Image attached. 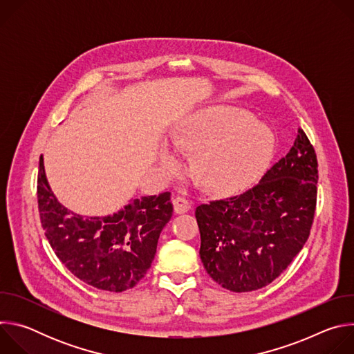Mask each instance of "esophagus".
I'll return each mask as SVG.
<instances>
[{
  "label": "esophagus",
  "mask_w": 354,
  "mask_h": 354,
  "mask_svg": "<svg viewBox=\"0 0 354 354\" xmlns=\"http://www.w3.org/2000/svg\"><path fill=\"white\" fill-rule=\"evenodd\" d=\"M190 210V201L185 197H175L174 198V212L176 214H183Z\"/></svg>",
  "instance_id": "obj_1"
}]
</instances>
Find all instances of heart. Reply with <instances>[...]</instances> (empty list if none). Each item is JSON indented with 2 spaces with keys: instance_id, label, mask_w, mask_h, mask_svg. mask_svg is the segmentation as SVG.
Segmentation results:
<instances>
[{
  "instance_id": "1",
  "label": "heart",
  "mask_w": 354,
  "mask_h": 354,
  "mask_svg": "<svg viewBox=\"0 0 354 354\" xmlns=\"http://www.w3.org/2000/svg\"><path fill=\"white\" fill-rule=\"evenodd\" d=\"M174 145L194 153L190 172L201 186L225 194L249 186L262 175L273 157L276 138L266 123L248 111L217 105L192 115L174 137ZM160 162L174 169L178 158L164 148Z\"/></svg>"
}]
</instances>
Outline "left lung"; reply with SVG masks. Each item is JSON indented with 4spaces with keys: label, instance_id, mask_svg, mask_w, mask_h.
<instances>
[{
    "label": "left lung",
    "instance_id": "8db88e82",
    "mask_svg": "<svg viewBox=\"0 0 354 354\" xmlns=\"http://www.w3.org/2000/svg\"><path fill=\"white\" fill-rule=\"evenodd\" d=\"M315 151L298 129L284 158L239 196L197 206L200 259L221 287L246 292L277 279L306 245L317 206Z\"/></svg>",
    "mask_w": 354,
    "mask_h": 354
}]
</instances>
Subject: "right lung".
<instances>
[{
    "label": "right lung",
    "mask_w": 354,
    "mask_h": 354,
    "mask_svg": "<svg viewBox=\"0 0 354 354\" xmlns=\"http://www.w3.org/2000/svg\"><path fill=\"white\" fill-rule=\"evenodd\" d=\"M41 227L62 263L84 283L105 291L133 288L151 268L162 228L172 217L171 193L130 198L112 216H81L57 200L39 161Z\"/></svg>",
    "instance_id": "right-lung-1"
}]
</instances>
